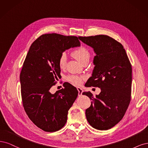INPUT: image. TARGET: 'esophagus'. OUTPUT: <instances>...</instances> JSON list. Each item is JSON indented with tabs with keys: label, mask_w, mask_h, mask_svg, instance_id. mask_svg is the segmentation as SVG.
Returning a JSON list of instances; mask_svg holds the SVG:
<instances>
[{
	"label": "esophagus",
	"mask_w": 148,
	"mask_h": 148,
	"mask_svg": "<svg viewBox=\"0 0 148 148\" xmlns=\"http://www.w3.org/2000/svg\"><path fill=\"white\" fill-rule=\"evenodd\" d=\"M77 91H78L79 96H81V95H82V93H83V90L81 88H80V87H77Z\"/></svg>",
	"instance_id": "1"
}]
</instances>
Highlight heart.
I'll use <instances>...</instances> for the list:
<instances>
[{"mask_svg": "<svg viewBox=\"0 0 148 148\" xmlns=\"http://www.w3.org/2000/svg\"><path fill=\"white\" fill-rule=\"evenodd\" d=\"M71 54L82 64H84L85 62L88 61L90 58V51L84 47H80L79 48L74 49L71 52ZM66 61H67L66 55L64 53H61L58 58V65L61 69L64 68L66 64ZM84 79V77L76 75H69L66 77V80L68 82L74 85H77V86L82 83Z\"/></svg>", "mask_w": 148, "mask_h": 148, "instance_id": "obj_1", "label": "heart"}]
</instances>
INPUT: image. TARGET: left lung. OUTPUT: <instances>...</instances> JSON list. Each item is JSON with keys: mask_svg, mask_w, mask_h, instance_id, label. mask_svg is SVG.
Wrapping results in <instances>:
<instances>
[{"mask_svg": "<svg viewBox=\"0 0 148 148\" xmlns=\"http://www.w3.org/2000/svg\"><path fill=\"white\" fill-rule=\"evenodd\" d=\"M79 39L93 48L97 54L92 76L85 86L101 89L95 97L90 92L82 93L92 100L85 111L87 120L97 130L110 129L122 120L130 102V61L123 45L108 36L79 37Z\"/></svg>", "mask_w": 148, "mask_h": 148, "instance_id": "1", "label": "left lung"}]
</instances>
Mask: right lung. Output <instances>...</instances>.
Listing matches in <instances>:
<instances>
[{
    "mask_svg": "<svg viewBox=\"0 0 148 148\" xmlns=\"http://www.w3.org/2000/svg\"><path fill=\"white\" fill-rule=\"evenodd\" d=\"M80 45L76 36L43 34L32 43L24 61L20 73L23 105L31 121L45 132H54L64 126L77 97V90L69 83L54 94L50 89L60 75V55Z\"/></svg>",
    "mask_w": 148,
    "mask_h": 148,
    "instance_id": "1",
    "label": "right lung"
}]
</instances>
